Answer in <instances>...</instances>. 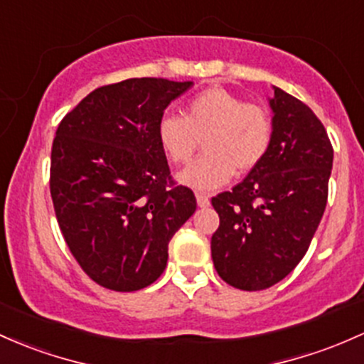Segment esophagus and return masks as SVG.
Segmentation results:
<instances>
[{
    "label": "esophagus",
    "mask_w": 364,
    "mask_h": 364,
    "mask_svg": "<svg viewBox=\"0 0 364 364\" xmlns=\"http://www.w3.org/2000/svg\"><path fill=\"white\" fill-rule=\"evenodd\" d=\"M197 203H198V207H209L210 205L209 193H203V191H198V193H197Z\"/></svg>",
    "instance_id": "obj_1"
}]
</instances>
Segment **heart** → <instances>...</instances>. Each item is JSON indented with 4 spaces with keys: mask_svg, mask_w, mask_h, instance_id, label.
I'll list each match as a JSON object with an SVG mask.
<instances>
[{
    "mask_svg": "<svg viewBox=\"0 0 364 364\" xmlns=\"http://www.w3.org/2000/svg\"><path fill=\"white\" fill-rule=\"evenodd\" d=\"M157 141L169 162H191L203 139L205 154L179 174L193 190L219 188L238 173L255 169L267 155L274 122L264 105L247 102L221 86L198 91L183 107V117L164 114L157 122Z\"/></svg>",
    "mask_w": 364,
    "mask_h": 364,
    "instance_id": "heart-1",
    "label": "heart"
}]
</instances>
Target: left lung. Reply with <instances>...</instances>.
I'll return each mask as SVG.
<instances>
[{"label": "left lung", "mask_w": 364, "mask_h": 364, "mask_svg": "<svg viewBox=\"0 0 364 364\" xmlns=\"http://www.w3.org/2000/svg\"><path fill=\"white\" fill-rule=\"evenodd\" d=\"M274 136L264 161L231 191L213 197L219 228L210 240L218 274L240 290H264L301 262L328 198L333 164L325 126L274 87Z\"/></svg>", "instance_id": "left-lung-1"}]
</instances>
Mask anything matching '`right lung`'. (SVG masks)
<instances>
[{"label": "right lung", "instance_id": "add662e5", "mask_svg": "<svg viewBox=\"0 0 364 364\" xmlns=\"http://www.w3.org/2000/svg\"><path fill=\"white\" fill-rule=\"evenodd\" d=\"M191 81L134 77L97 87L58 124L50 191L70 254L98 285L145 289L169 242L197 209L157 141L159 119Z\"/></svg>", "mask_w": 364, "mask_h": 364}]
</instances>
